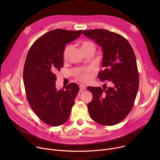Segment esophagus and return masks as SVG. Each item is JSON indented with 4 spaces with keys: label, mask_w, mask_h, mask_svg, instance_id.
I'll use <instances>...</instances> for the list:
<instances>
[{
    "label": "esophagus",
    "mask_w": 160,
    "mask_h": 160,
    "mask_svg": "<svg viewBox=\"0 0 160 160\" xmlns=\"http://www.w3.org/2000/svg\"><path fill=\"white\" fill-rule=\"evenodd\" d=\"M86 88L85 85L83 84H80V92H82V91H83V90H85Z\"/></svg>",
    "instance_id": "esophagus-1"
}]
</instances>
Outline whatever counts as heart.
Returning a JSON list of instances; mask_svg holds the SVG:
<instances>
[{"instance_id": "obj_1", "label": "heart", "mask_w": 160, "mask_h": 160, "mask_svg": "<svg viewBox=\"0 0 160 160\" xmlns=\"http://www.w3.org/2000/svg\"><path fill=\"white\" fill-rule=\"evenodd\" d=\"M82 50L91 49L95 51V45L90 42H84L82 45ZM71 46L68 45L64 51V58H66L68 53L70 51ZM77 78L83 82H88L91 79V72L90 70H86L85 71H79L77 73Z\"/></svg>"}]
</instances>
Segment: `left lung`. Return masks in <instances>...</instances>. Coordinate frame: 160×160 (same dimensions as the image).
Returning <instances> with one entry per match:
<instances>
[{
  "label": "left lung",
  "mask_w": 160,
  "mask_h": 160,
  "mask_svg": "<svg viewBox=\"0 0 160 160\" xmlns=\"http://www.w3.org/2000/svg\"><path fill=\"white\" fill-rule=\"evenodd\" d=\"M102 51L104 70L98 78L110 81L112 87H88L92 99L88 105L90 116L102 125H115L131 111L139 88V73L133 50L122 35L104 29L84 30Z\"/></svg>",
  "instance_id": "left-lung-1"
}]
</instances>
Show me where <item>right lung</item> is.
Wrapping results in <instances>:
<instances>
[{"mask_svg": "<svg viewBox=\"0 0 160 160\" xmlns=\"http://www.w3.org/2000/svg\"><path fill=\"white\" fill-rule=\"evenodd\" d=\"M82 32L49 31L33 43L27 54L23 70L27 99L36 115L48 125L59 126L68 120L80 90L76 83L57 89L55 73L63 66L66 44Z\"/></svg>", "mask_w": 160, "mask_h": 160, "instance_id": "add662e5", "label": "right lung"}]
</instances>
